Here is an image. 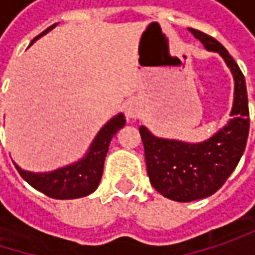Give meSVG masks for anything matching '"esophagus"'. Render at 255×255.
<instances>
[{
    "label": "esophagus",
    "instance_id": "34e87169",
    "mask_svg": "<svg viewBox=\"0 0 255 255\" xmlns=\"http://www.w3.org/2000/svg\"><path fill=\"white\" fill-rule=\"evenodd\" d=\"M141 115V106L135 100H128L126 105V117L128 120H135Z\"/></svg>",
    "mask_w": 255,
    "mask_h": 255
}]
</instances>
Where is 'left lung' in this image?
Segmentation results:
<instances>
[{
  "label": "left lung",
  "instance_id": "obj_1",
  "mask_svg": "<svg viewBox=\"0 0 255 255\" xmlns=\"http://www.w3.org/2000/svg\"><path fill=\"white\" fill-rule=\"evenodd\" d=\"M189 32L208 51L219 53L223 57L233 75L235 93L232 120L204 141L186 143L156 137L144 126L138 129L150 184L162 196L177 202H190L216 193L236 168L250 131L247 85L238 63L213 36L192 27Z\"/></svg>",
  "mask_w": 255,
  "mask_h": 255
}]
</instances>
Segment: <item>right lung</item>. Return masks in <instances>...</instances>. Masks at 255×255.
Masks as SVG:
<instances>
[{
	"label": "right lung",
	"mask_w": 255,
	"mask_h": 255,
	"mask_svg": "<svg viewBox=\"0 0 255 255\" xmlns=\"http://www.w3.org/2000/svg\"><path fill=\"white\" fill-rule=\"evenodd\" d=\"M56 25L45 29L42 33L33 38L32 42H35L38 38L50 32ZM124 126H126L124 114L115 115L112 120H109L100 128V131L91 141L85 156L66 167H62L48 173L26 171L23 168H20L17 164H14V167L17 168L19 174L23 177V180H26L32 187H35L36 190L42 192L44 195L50 198L77 199V198L87 196L97 189L102 180V174H103V165H105L106 153L109 150V143L112 137Z\"/></svg>",
	"instance_id": "1"
}]
</instances>
